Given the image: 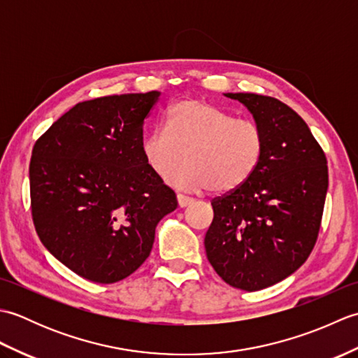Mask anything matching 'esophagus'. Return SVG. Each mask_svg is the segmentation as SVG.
<instances>
[{
    "mask_svg": "<svg viewBox=\"0 0 358 358\" xmlns=\"http://www.w3.org/2000/svg\"><path fill=\"white\" fill-rule=\"evenodd\" d=\"M177 200H178V206L180 208H186V206H189V204L194 203V199H191V196H186L183 194H178L177 195Z\"/></svg>",
    "mask_w": 358,
    "mask_h": 358,
    "instance_id": "34e87169",
    "label": "esophagus"
}]
</instances>
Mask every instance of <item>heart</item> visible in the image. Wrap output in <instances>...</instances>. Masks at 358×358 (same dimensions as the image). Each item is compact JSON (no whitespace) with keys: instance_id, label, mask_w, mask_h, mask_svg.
<instances>
[{"instance_id":"obj_1","label":"heart","mask_w":358,"mask_h":358,"mask_svg":"<svg viewBox=\"0 0 358 358\" xmlns=\"http://www.w3.org/2000/svg\"><path fill=\"white\" fill-rule=\"evenodd\" d=\"M143 155L152 172L167 175L186 156L188 163L169 176V183L199 191L232 192L252 177L264 152V135L255 121L201 100H181L164 112L143 140Z\"/></svg>"}]
</instances>
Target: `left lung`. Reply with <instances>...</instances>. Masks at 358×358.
<instances>
[{
    "mask_svg": "<svg viewBox=\"0 0 358 358\" xmlns=\"http://www.w3.org/2000/svg\"><path fill=\"white\" fill-rule=\"evenodd\" d=\"M245 104L264 135L262 162L245 185L212 200L208 260L227 285L260 291L291 275L320 231L328 162L303 118L277 98L224 94Z\"/></svg>",
    "mask_w": 358,
    "mask_h": 358,
    "instance_id": "left-lung-1",
    "label": "left lung"
}]
</instances>
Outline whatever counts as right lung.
Segmentation results:
<instances>
[{
	"instance_id": "add662e5",
	"label": "right lung",
	"mask_w": 358,
	"mask_h": 358,
	"mask_svg": "<svg viewBox=\"0 0 358 358\" xmlns=\"http://www.w3.org/2000/svg\"><path fill=\"white\" fill-rule=\"evenodd\" d=\"M159 92L83 101L36 140L30 208L45 249L80 277L117 283L146 262L177 196L143 155V126Z\"/></svg>"
}]
</instances>
